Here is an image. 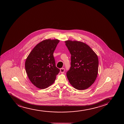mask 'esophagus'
Listing matches in <instances>:
<instances>
[{
	"label": "esophagus",
	"instance_id": "esophagus-1",
	"mask_svg": "<svg viewBox=\"0 0 124 124\" xmlns=\"http://www.w3.org/2000/svg\"><path fill=\"white\" fill-rule=\"evenodd\" d=\"M60 72L62 73V74H63L65 70H64V68H62L60 69Z\"/></svg>",
	"mask_w": 124,
	"mask_h": 124
}]
</instances>
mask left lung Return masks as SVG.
<instances>
[{
  "mask_svg": "<svg viewBox=\"0 0 124 124\" xmlns=\"http://www.w3.org/2000/svg\"><path fill=\"white\" fill-rule=\"evenodd\" d=\"M65 45L71 54V67L67 72L70 84L77 90L87 89L94 82L98 73V57L87 45L67 40Z\"/></svg>",
  "mask_w": 124,
  "mask_h": 124,
  "instance_id": "8db88e82",
  "label": "left lung"
}]
</instances>
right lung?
<instances>
[{"mask_svg": "<svg viewBox=\"0 0 124 124\" xmlns=\"http://www.w3.org/2000/svg\"><path fill=\"white\" fill-rule=\"evenodd\" d=\"M60 40H44L34 47L25 62L26 72L34 85L47 88L54 82L60 72L56 67L53 53Z\"/></svg>", "mask_w": 124, "mask_h": 124, "instance_id": "1", "label": "right lung"}]
</instances>
